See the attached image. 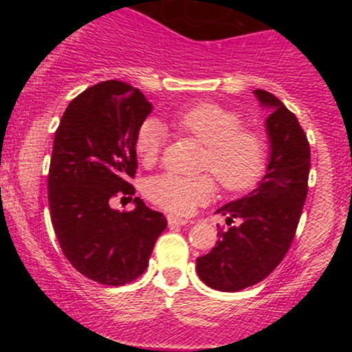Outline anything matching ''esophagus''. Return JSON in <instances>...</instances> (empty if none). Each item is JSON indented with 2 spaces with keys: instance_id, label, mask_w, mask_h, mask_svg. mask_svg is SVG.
Returning <instances> with one entry per match:
<instances>
[{
  "instance_id": "1",
  "label": "esophagus",
  "mask_w": 352,
  "mask_h": 352,
  "mask_svg": "<svg viewBox=\"0 0 352 352\" xmlns=\"http://www.w3.org/2000/svg\"><path fill=\"white\" fill-rule=\"evenodd\" d=\"M167 221H168V225H170V227H182V225L190 223V220H185V218H177L173 215H168Z\"/></svg>"
}]
</instances>
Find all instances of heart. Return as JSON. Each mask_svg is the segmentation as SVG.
I'll return each mask as SVG.
<instances>
[{
    "instance_id": "heart-1",
    "label": "heart",
    "mask_w": 352,
    "mask_h": 352,
    "mask_svg": "<svg viewBox=\"0 0 352 352\" xmlns=\"http://www.w3.org/2000/svg\"><path fill=\"white\" fill-rule=\"evenodd\" d=\"M185 134L205 144L204 168L212 170L218 184L228 192L252 188L263 175L268 145L258 131L243 127V117L217 102L193 104L173 117ZM165 140L164 125L153 117L137 127L134 148L144 164L155 162ZM147 195L153 204L170 213L188 215L195 207L210 201L215 192L210 175L182 177L162 173L147 182Z\"/></svg>"
}]
</instances>
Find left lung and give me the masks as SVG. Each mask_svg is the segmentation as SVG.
Returning <instances> with one entry per match:
<instances>
[{"mask_svg": "<svg viewBox=\"0 0 352 352\" xmlns=\"http://www.w3.org/2000/svg\"><path fill=\"white\" fill-rule=\"evenodd\" d=\"M253 92L261 107L270 109V162L256 188L217 210L227 218V225L233 220L241 223L218 232L220 240L212 252L197 258L200 280L218 292L233 293L256 285L281 263L308 195V137L276 96L263 89Z\"/></svg>", "mask_w": 352, "mask_h": 352, "instance_id": "obj_1", "label": "left lung"}]
</instances>
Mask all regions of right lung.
Wrapping results in <instances>:
<instances>
[{
	"label": "right lung",
	"mask_w": 352,
	"mask_h": 352,
	"mask_svg": "<svg viewBox=\"0 0 352 352\" xmlns=\"http://www.w3.org/2000/svg\"><path fill=\"white\" fill-rule=\"evenodd\" d=\"M152 104L137 87L104 80L64 111L52 144L47 200L52 228L69 263L89 280L122 286L148 266L167 218L135 197L132 212L111 207L132 200L137 127Z\"/></svg>",
	"instance_id": "1"
}]
</instances>
